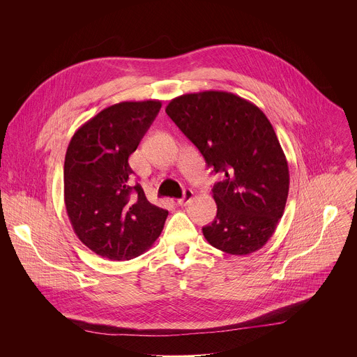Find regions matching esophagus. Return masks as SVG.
I'll return each mask as SVG.
<instances>
[{
  "instance_id": "34e87169",
  "label": "esophagus",
  "mask_w": 357,
  "mask_h": 357,
  "mask_svg": "<svg viewBox=\"0 0 357 357\" xmlns=\"http://www.w3.org/2000/svg\"><path fill=\"white\" fill-rule=\"evenodd\" d=\"M193 190H190V189H186L185 192H183V197L182 199H178V204L179 206H186L188 203H190L192 202V199H193Z\"/></svg>"
}]
</instances>
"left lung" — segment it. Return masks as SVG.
<instances>
[{
	"label": "left lung",
	"instance_id": "left-lung-1",
	"mask_svg": "<svg viewBox=\"0 0 357 357\" xmlns=\"http://www.w3.org/2000/svg\"><path fill=\"white\" fill-rule=\"evenodd\" d=\"M165 112L221 175L213 186L217 217L203 228L207 242L236 256L261 249L289 192L288 161L268 118L253 102L217 90L179 96Z\"/></svg>",
	"mask_w": 357,
	"mask_h": 357
}]
</instances>
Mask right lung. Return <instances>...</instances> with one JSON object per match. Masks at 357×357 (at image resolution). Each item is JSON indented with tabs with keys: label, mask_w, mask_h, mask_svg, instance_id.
I'll use <instances>...</instances> for the list:
<instances>
[{
	"label": "right lung",
	"mask_w": 357,
	"mask_h": 357,
	"mask_svg": "<svg viewBox=\"0 0 357 357\" xmlns=\"http://www.w3.org/2000/svg\"><path fill=\"white\" fill-rule=\"evenodd\" d=\"M161 101L104 108L72 136L63 164V199L83 245L114 261L143 255L160 236L168 211L133 186L128 158L155 119Z\"/></svg>",
	"instance_id": "1"
}]
</instances>
